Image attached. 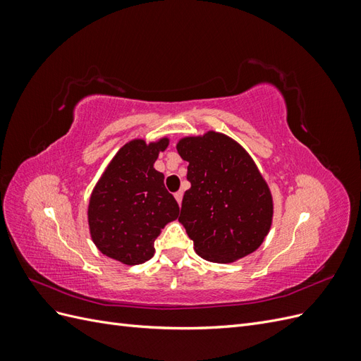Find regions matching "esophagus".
I'll use <instances>...</instances> for the list:
<instances>
[{
  "mask_svg": "<svg viewBox=\"0 0 361 361\" xmlns=\"http://www.w3.org/2000/svg\"><path fill=\"white\" fill-rule=\"evenodd\" d=\"M182 197H183V192H182V191L174 192V199H176V202H178L179 204H182Z\"/></svg>",
  "mask_w": 361,
  "mask_h": 361,
  "instance_id": "obj_1",
  "label": "esophagus"
}]
</instances>
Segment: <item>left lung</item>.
Returning a JSON list of instances; mask_svg holds the SVG:
<instances>
[{
  "label": "left lung",
  "mask_w": 361,
  "mask_h": 361,
  "mask_svg": "<svg viewBox=\"0 0 361 361\" xmlns=\"http://www.w3.org/2000/svg\"><path fill=\"white\" fill-rule=\"evenodd\" d=\"M188 161L179 221L197 253L228 264L260 247L272 221V197L255 161L236 141L211 130L178 143Z\"/></svg>",
  "instance_id": "1"
}]
</instances>
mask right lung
Returning <instances> with one entry per match:
<instances>
[{
    "mask_svg": "<svg viewBox=\"0 0 361 361\" xmlns=\"http://www.w3.org/2000/svg\"><path fill=\"white\" fill-rule=\"evenodd\" d=\"M169 140L158 143L129 141L120 149L89 204L93 243L108 257L138 265L155 253V239L167 223L176 220L179 204L164 185V174L154 169Z\"/></svg>",
    "mask_w": 361,
    "mask_h": 361,
    "instance_id": "obj_1",
    "label": "right lung"
}]
</instances>
